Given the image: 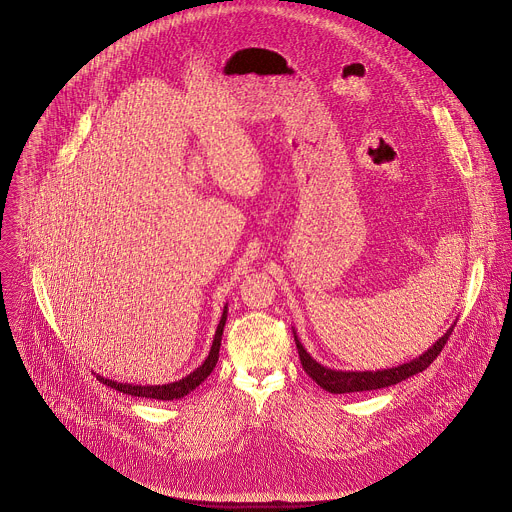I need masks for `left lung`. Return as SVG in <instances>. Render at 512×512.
<instances>
[{"label": "left lung", "mask_w": 512, "mask_h": 512, "mask_svg": "<svg viewBox=\"0 0 512 512\" xmlns=\"http://www.w3.org/2000/svg\"><path fill=\"white\" fill-rule=\"evenodd\" d=\"M454 325L456 323H452L446 329V333L438 339V342L430 350H426L422 356H418V358H414V360H410V362H406L398 368L376 370V372H344V370H331L327 366H321L303 348L295 329H293V337H295V346H297L299 360H301V366H303L305 374L329 394H350V392H368V390L388 388V386H394V384H398L406 378H412V376L424 372L438 358V354L442 352Z\"/></svg>", "instance_id": "1"}]
</instances>
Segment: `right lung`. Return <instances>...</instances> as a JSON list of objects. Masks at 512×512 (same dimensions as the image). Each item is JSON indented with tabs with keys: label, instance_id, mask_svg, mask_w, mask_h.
I'll return each mask as SVG.
<instances>
[{
	"label": "right lung",
	"instance_id": "add662e5",
	"mask_svg": "<svg viewBox=\"0 0 512 512\" xmlns=\"http://www.w3.org/2000/svg\"><path fill=\"white\" fill-rule=\"evenodd\" d=\"M225 321H227V305L223 307V315H221V321L217 325V331H215V337H213V346H211V352L209 356L205 358V362L193 370L189 376H185L183 380H177V382H170V384H162V386H140V384H126V382H116V380H110V378H104L100 374H96V378L122 392V394H128V396H138V398H152V400H179V398H185L187 394H191L195 388H199L207 378L209 374L215 370L217 362H219V350H221V337H223V329H225Z\"/></svg>",
	"mask_w": 512,
	"mask_h": 512
}]
</instances>
